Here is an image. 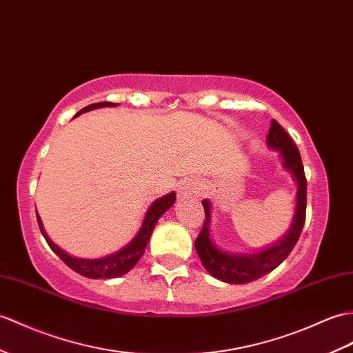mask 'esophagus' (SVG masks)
Here are the masks:
<instances>
[{
  "label": "esophagus",
  "mask_w": 353,
  "mask_h": 353,
  "mask_svg": "<svg viewBox=\"0 0 353 353\" xmlns=\"http://www.w3.org/2000/svg\"><path fill=\"white\" fill-rule=\"evenodd\" d=\"M196 194H200V185L195 180H185L177 188V195L180 200L190 199V196H195Z\"/></svg>",
  "instance_id": "1"
}]
</instances>
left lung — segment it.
<instances>
[{
	"instance_id": "8db88e82",
	"label": "left lung",
	"mask_w": 353,
	"mask_h": 353,
	"mask_svg": "<svg viewBox=\"0 0 353 353\" xmlns=\"http://www.w3.org/2000/svg\"><path fill=\"white\" fill-rule=\"evenodd\" d=\"M266 141L269 147L280 152L284 168L292 173L294 182L298 185L296 210H294L290 230L272 247L256 254H228L216 248L210 239V203L208 200H203L206 221H204L199 237L195 239V250L208 272L212 276H215L216 280L228 284H247L269 274L276 266H280L294 248L302 228H304L307 209V179L298 147L294 145L290 135L285 132L276 120L270 121Z\"/></svg>"
}]
</instances>
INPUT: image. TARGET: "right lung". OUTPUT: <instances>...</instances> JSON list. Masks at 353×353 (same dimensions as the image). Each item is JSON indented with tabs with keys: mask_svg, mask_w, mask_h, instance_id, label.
Here are the masks:
<instances>
[{
	"mask_svg": "<svg viewBox=\"0 0 353 353\" xmlns=\"http://www.w3.org/2000/svg\"><path fill=\"white\" fill-rule=\"evenodd\" d=\"M114 105L116 103H111V102L92 103V105L85 106L84 110H81L77 116H79L81 112H85L90 110L102 108V106H114ZM174 201H176L174 192H170L165 196H162V199H158L149 208V210H147V214L144 216V223H143L141 228H139V232L132 242L126 245V247L120 250L119 252L112 254V256L103 257V259H93V260L73 257V256H69L65 251H63L59 245H55L51 239H49V236L46 234L45 228H43L42 219H40V216L37 215V210H36V215H37L39 228H40V232H42L45 241L48 242L49 248H51L70 269L75 270V272H78L83 276H87V278H94L96 280V278H116V276L128 274L129 270L138 263V260L141 259V256L144 254L145 247L150 241V236L153 233L154 225H157V223H158V219L162 216V214H165V212L171 206H173Z\"/></svg>",
	"mask_w": 353,
	"mask_h": 353,
	"instance_id": "1",
	"label": "right lung"
}]
</instances>
